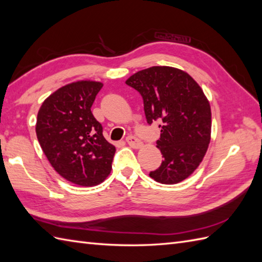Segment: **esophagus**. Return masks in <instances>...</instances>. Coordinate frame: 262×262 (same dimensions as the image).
I'll return each instance as SVG.
<instances>
[{
	"label": "esophagus",
	"instance_id": "obj_1",
	"mask_svg": "<svg viewBox=\"0 0 262 262\" xmlns=\"http://www.w3.org/2000/svg\"><path fill=\"white\" fill-rule=\"evenodd\" d=\"M125 140H126V143L135 149H138V148H140V146H142V142L140 141L138 138L133 137V136L127 137Z\"/></svg>",
	"mask_w": 262,
	"mask_h": 262
}]
</instances>
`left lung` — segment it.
<instances>
[{"instance_id":"left-lung-1","label":"left lung","mask_w":262,"mask_h":262,"mask_svg":"<svg viewBox=\"0 0 262 262\" xmlns=\"http://www.w3.org/2000/svg\"><path fill=\"white\" fill-rule=\"evenodd\" d=\"M127 85L141 94L148 123L161 124L160 149L163 160L149 176L157 182L183 181L199 167L211 139V109L200 85L172 67H151L131 75Z\"/></svg>"}]
</instances>
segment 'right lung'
<instances>
[{"label": "right lung", "instance_id": "add662e5", "mask_svg": "<svg viewBox=\"0 0 262 262\" xmlns=\"http://www.w3.org/2000/svg\"><path fill=\"white\" fill-rule=\"evenodd\" d=\"M103 83L72 82L44 100L36 119V137L54 170L66 180L93 187L110 174L116 146L102 135L91 112Z\"/></svg>", "mask_w": 262, "mask_h": 262}]
</instances>
